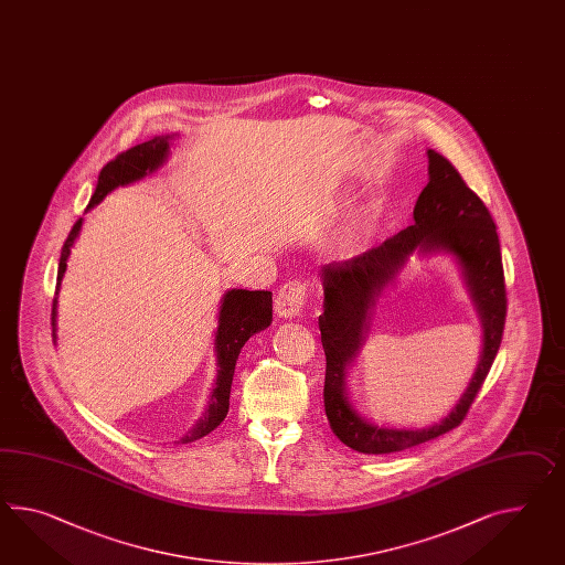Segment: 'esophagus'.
<instances>
[{"label": "esophagus", "instance_id": "1", "mask_svg": "<svg viewBox=\"0 0 565 565\" xmlns=\"http://www.w3.org/2000/svg\"><path fill=\"white\" fill-rule=\"evenodd\" d=\"M306 284L303 281H288L284 284L276 296V312L279 317L291 318L298 317L302 312L303 303H306Z\"/></svg>", "mask_w": 565, "mask_h": 565}]
</instances>
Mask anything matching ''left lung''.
Returning a JSON list of instances; mask_svg holds the SVG:
<instances>
[{
	"instance_id": "8db88e82",
	"label": "left lung",
	"mask_w": 565,
	"mask_h": 565,
	"mask_svg": "<svg viewBox=\"0 0 565 565\" xmlns=\"http://www.w3.org/2000/svg\"><path fill=\"white\" fill-rule=\"evenodd\" d=\"M416 247L424 252L445 247L458 257L483 317V359L469 392L439 426L423 431L373 428L343 396V370L366 328L372 298ZM320 276L324 281V312L318 317V329L327 355L324 413L332 433L359 454L382 455L411 449L459 427L500 349L507 322V286L492 214L449 159L428 149V183L416 200L414 222L408 228L349 262L324 265Z\"/></svg>"
}]
</instances>
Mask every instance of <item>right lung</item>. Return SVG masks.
<instances>
[{
	"label": "right lung",
	"instance_id": "add662e5",
	"mask_svg": "<svg viewBox=\"0 0 565 565\" xmlns=\"http://www.w3.org/2000/svg\"><path fill=\"white\" fill-rule=\"evenodd\" d=\"M169 142L167 138H152L149 142L137 145L128 151L120 152L106 163L99 171L97 178L96 193L92 195L87 210L99 204L108 193L132 181L145 178L147 173L154 171L166 159ZM82 228V218L73 224L65 245L61 248L58 259V274H56L55 298H53V312H51V324H53V337H55V310L56 291L67 269V257H70L73 241L77 238ZM218 332H216V353H218V377L214 392L210 396L206 414L200 418V423L183 437V443H192L195 439L206 437L214 428L221 425L228 413V398H231V384H233L234 365L243 344L247 343L248 337L255 332L263 331L271 322V291L265 289H231L222 300L221 318H218Z\"/></svg>",
	"mask_w": 565,
	"mask_h": 565
}]
</instances>
